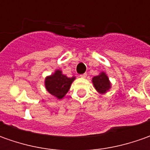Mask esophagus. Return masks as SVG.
I'll list each match as a JSON object with an SVG mask.
<instances>
[{
  "mask_svg": "<svg viewBox=\"0 0 150 150\" xmlns=\"http://www.w3.org/2000/svg\"><path fill=\"white\" fill-rule=\"evenodd\" d=\"M80 77L82 78H86V77H87V73H83V74H81L80 75Z\"/></svg>",
  "mask_w": 150,
  "mask_h": 150,
  "instance_id": "34e87169",
  "label": "esophagus"
}]
</instances>
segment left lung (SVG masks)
I'll return each instance as SVG.
<instances>
[{"label": "left lung", "mask_w": 150, "mask_h": 150, "mask_svg": "<svg viewBox=\"0 0 150 150\" xmlns=\"http://www.w3.org/2000/svg\"><path fill=\"white\" fill-rule=\"evenodd\" d=\"M92 82L97 92H98L100 94L106 93L111 88L112 86L109 81V78L104 72H100L98 76L93 77L92 79Z\"/></svg>", "instance_id": "1"}]
</instances>
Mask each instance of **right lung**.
<instances>
[{
  "label": "right lung",
  "mask_w": 150,
  "mask_h": 150,
  "mask_svg": "<svg viewBox=\"0 0 150 150\" xmlns=\"http://www.w3.org/2000/svg\"><path fill=\"white\" fill-rule=\"evenodd\" d=\"M75 77L68 78L62 72L57 69L52 75L45 78V87L50 94L62 99L70 89L71 84L75 80Z\"/></svg>",
  "instance_id": "1"
}]
</instances>
